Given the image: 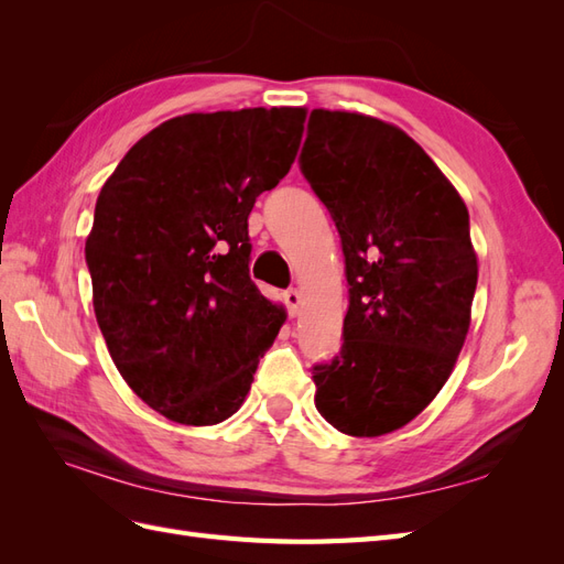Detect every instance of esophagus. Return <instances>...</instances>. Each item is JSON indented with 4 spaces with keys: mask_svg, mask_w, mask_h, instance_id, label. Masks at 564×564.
Segmentation results:
<instances>
[{
    "mask_svg": "<svg viewBox=\"0 0 564 564\" xmlns=\"http://www.w3.org/2000/svg\"><path fill=\"white\" fill-rule=\"evenodd\" d=\"M284 305H286L289 317H296L299 315V308H301V292H299V289H286V292H284Z\"/></svg>",
    "mask_w": 564,
    "mask_h": 564,
    "instance_id": "esophagus-1",
    "label": "esophagus"
}]
</instances>
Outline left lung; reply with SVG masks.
<instances>
[{
  "mask_svg": "<svg viewBox=\"0 0 564 564\" xmlns=\"http://www.w3.org/2000/svg\"><path fill=\"white\" fill-rule=\"evenodd\" d=\"M299 164L348 280L344 344L311 369L315 406L340 433L386 435L433 402L464 348L477 286L468 209L423 148L377 117L313 110Z\"/></svg>",
  "mask_w": 564,
  "mask_h": 564,
  "instance_id": "1",
  "label": "left lung"
}]
</instances>
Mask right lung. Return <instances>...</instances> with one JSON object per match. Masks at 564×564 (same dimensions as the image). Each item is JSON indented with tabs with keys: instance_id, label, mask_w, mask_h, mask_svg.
Returning a JSON list of instances; mask_svg holds the SVG:
<instances>
[{
	"instance_id": "add662e5",
	"label": "right lung",
	"mask_w": 564,
	"mask_h": 564,
	"mask_svg": "<svg viewBox=\"0 0 564 564\" xmlns=\"http://www.w3.org/2000/svg\"><path fill=\"white\" fill-rule=\"evenodd\" d=\"M303 108L174 117L135 143L96 199L94 311L148 406L214 425L242 406L284 308L249 278L247 218L294 164Z\"/></svg>"
}]
</instances>
